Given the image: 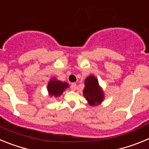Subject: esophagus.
<instances>
[{
    "mask_svg": "<svg viewBox=\"0 0 149 149\" xmlns=\"http://www.w3.org/2000/svg\"><path fill=\"white\" fill-rule=\"evenodd\" d=\"M76 88H77V84H76L75 83H72V84H71V89L74 91L76 89Z\"/></svg>",
    "mask_w": 149,
    "mask_h": 149,
    "instance_id": "obj_1",
    "label": "esophagus"
}]
</instances>
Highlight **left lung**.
I'll list each match as a JSON object with an SVG mask.
<instances>
[{
    "instance_id": "obj_1",
    "label": "left lung",
    "mask_w": 149,
    "mask_h": 149,
    "mask_svg": "<svg viewBox=\"0 0 149 149\" xmlns=\"http://www.w3.org/2000/svg\"><path fill=\"white\" fill-rule=\"evenodd\" d=\"M84 95L88 103L92 106L99 104L104 100L103 90L100 87L98 81L94 75H89L84 81Z\"/></svg>"
}]
</instances>
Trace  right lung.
Masks as SVG:
<instances>
[{
	"instance_id": "obj_1",
	"label": "right lung",
	"mask_w": 149,
	"mask_h": 149,
	"mask_svg": "<svg viewBox=\"0 0 149 149\" xmlns=\"http://www.w3.org/2000/svg\"><path fill=\"white\" fill-rule=\"evenodd\" d=\"M68 87V84L66 82H62L56 78H52L48 82V91L50 95L54 96L56 98L61 95L62 93Z\"/></svg>"
}]
</instances>
